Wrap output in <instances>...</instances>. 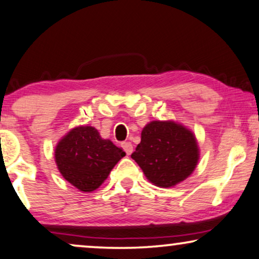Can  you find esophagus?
<instances>
[{
    "mask_svg": "<svg viewBox=\"0 0 259 259\" xmlns=\"http://www.w3.org/2000/svg\"><path fill=\"white\" fill-rule=\"evenodd\" d=\"M122 149H123V151L130 156L131 154H132V151H133V145L131 144V143H123Z\"/></svg>",
    "mask_w": 259,
    "mask_h": 259,
    "instance_id": "1",
    "label": "esophagus"
}]
</instances>
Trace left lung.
<instances>
[{"mask_svg": "<svg viewBox=\"0 0 259 259\" xmlns=\"http://www.w3.org/2000/svg\"><path fill=\"white\" fill-rule=\"evenodd\" d=\"M194 133L173 120L151 121L142 131V140L131 155L151 184L173 187L186 180L199 161Z\"/></svg>", "mask_w": 259, "mask_h": 259, "instance_id": "obj_1", "label": "left lung"}]
</instances>
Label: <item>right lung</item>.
<instances>
[{
    "label": "right lung",
    "mask_w": 259,
    "mask_h": 259,
    "mask_svg": "<svg viewBox=\"0 0 259 259\" xmlns=\"http://www.w3.org/2000/svg\"><path fill=\"white\" fill-rule=\"evenodd\" d=\"M126 155L92 126H76L55 148V163L65 180L82 192L97 190Z\"/></svg>",
    "instance_id": "obj_1"
}]
</instances>
